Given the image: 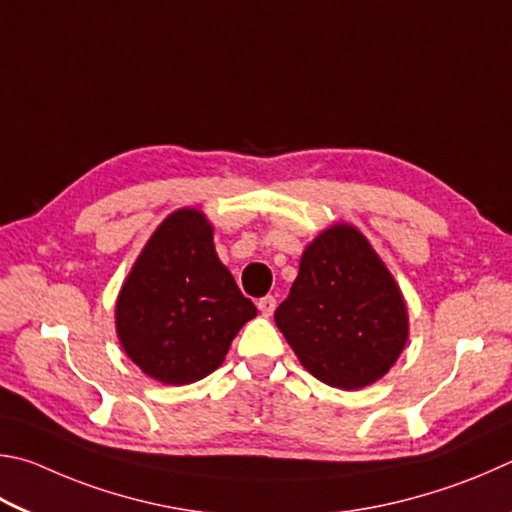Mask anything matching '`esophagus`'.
<instances>
[{
  "label": "esophagus",
  "instance_id": "1",
  "mask_svg": "<svg viewBox=\"0 0 512 512\" xmlns=\"http://www.w3.org/2000/svg\"><path fill=\"white\" fill-rule=\"evenodd\" d=\"M258 310L263 312V317H272V312L276 310V299L274 297L258 299Z\"/></svg>",
  "mask_w": 512,
  "mask_h": 512
}]
</instances>
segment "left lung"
Returning <instances> with one entry per match:
<instances>
[{"label": "left lung", "instance_id": "obj_1", "mask_svg": "<svg viewBox=\"0 0 512 512\" xmlns=\"http://www.w3.org/2000/svg\"><path fill=\"white\" fill-rule=\"evenodd\" d=\"M303 369L328 387L378 382L409 337L405 299L371 242L337 222L310 242L288 299L274 312Z\"/></svg>", "mask_w": 512, "mask_h": 512}]
</instances>
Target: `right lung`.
I'll return each mask as SVG.
<instances>
[{"instance_id":"1","label":"right lung","mask_w":512,"mask_h":512,"mask_svg":"<svg viewBox=\"0 0 512 512\" xmlns=\"http://www.w3.org/2000/svg\"><path fill=\"white\" fill-rule=\"evenodd\" d=\"M258 310L242 297L197 209L159 224L116 299V335L139 369L164 384H191L224 362L233 337Z\"/></svg>"}]
</instances>
